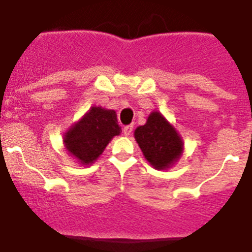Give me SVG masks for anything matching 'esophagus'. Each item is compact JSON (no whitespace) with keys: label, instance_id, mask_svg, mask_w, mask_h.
Listing matches in <instances>:
<instances>
[{"label":"esophagus","instance_id":"esophagus-1","mask_svg":"<svg viewBox=\"0 0 252 252\" xmlns=\"http://www.w3.org/2000/svg\"><path fill=\"white\" fill-rule=\"evenodd\" d=\"M131 132H132V125H128V126H125V127H124V134H125V136L131 135Z\"/></svg>","mask_w":252,"mask_h":252}]
</instances>
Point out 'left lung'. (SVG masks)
I'll list each match as a JSON object with an SVG mask.
<instances>
[{
    "instance_id": "left-lung-1",
    "label": "left lung",
    "mask_w": 252,
    "mask_h": 252,
    "mask_svg": "<svg viewBox=\"0 0 252 252\" xmlns=\"http://www.w3.org/2000/svg\"><path fill=\"white\" fill-rule=\"evenodd\" d=\"M143 156L158 170L172 168L183 154V140L176 127L160 112L154 110L147 122L134 131Z\"/></svg>"
}]
</instances>
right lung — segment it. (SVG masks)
<instances>
[{
    "mask_svg": "<svg viewBox=\"0 0 252 252\" xmlns=\"http://www.w3.org/2000/svg\"><path fill=\"white\" fill-rule=\"evenodd\" d=\"M121 127L114 110L101 106L91 109L76 121L63 134V146L72 158L80 165H91L100 158Z\"/></svg>",
    "mask_w": 252,
    "mask_h": 252,
    "instance_id": "right-lung-1",
    "label": "right lung"
}]
</instances>
